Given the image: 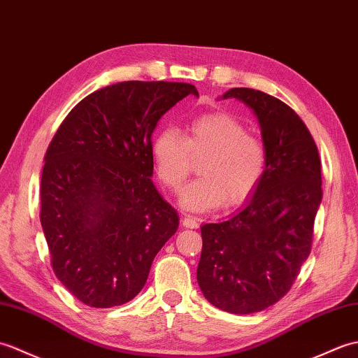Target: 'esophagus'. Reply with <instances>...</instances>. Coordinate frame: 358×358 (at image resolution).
<instances>
[{"instance_id":"esophagus-1","label":"esophagus","mask_w":358,"mask_h":358,"mask_svg":"<svg viewBox=\"0 0 358 358\" xmlns=\"http://www.w3.org/2000/svg\"><path fill=\"white\" fill-rule=\"evenodd\" d=\"M182 224H184L185 228H197L199 227V219L194 216H189V214H185L184 219H182Z\"/></svg>"}]
</instances>
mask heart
Returning <instances> with one entry per match:
<instances>
[{
	"instance_id": "obj_1",
	"label": "heart",
	"mask_w": 358,
	"mask_h": 358,
	"mask_svg": "<svg viewBox=\"0 0 358 358\" xmlns=\"http://www.w3.org/2000/svg\"><path fill=\"white\" fill-rule=\"evenodd\" d=\"M202 156L201 178L180 196L182 206L192 211L243 203L257 189L268 161L265 142L225 112L197 116L185 136L169 129L153 142L157 174L171 192H179L193 170V159Z\"/></svg>"
}]
</instances>
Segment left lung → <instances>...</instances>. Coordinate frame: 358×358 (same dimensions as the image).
Returning <instances> with one entry per match:
<instances>
[{"label":"left lung","instance_id":"obj_1","mask_svg":"<svg viewBox=\"0 0 358 358\" xmlns=\"http://www.w3.org/2000/svg\"><path fill=\"white\" fill-rule=\"evenodd\" d=\"M224 98L239 99L256 113L268 161L243 210L202 225L197 283L222 311L251 314L287 296L311 252L322 162L308 127L280 99L246 87Z\"/></svg>","mask_w":358,"mask_h":358}]
</instances>
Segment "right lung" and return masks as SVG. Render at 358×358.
I'll return each instance as SVG.
<instances>
[{"mask_svg": "<svg viewBox=\"0 0 358 358\" xmlns=\"http://www.w3.org/2000/svg\"><path fill=\"white\" fill-rule=\"evenodd\" d=\"M196 87L125 81L71 108L44 156L41 219L55 275L84 305H124L176 233L178 211L152 182L159 119Z\"/></svg>", "mask_w": 358, "mask_h": 358, "instance_id": "right-lung-1", "label": "right lung"}]
</instances>
